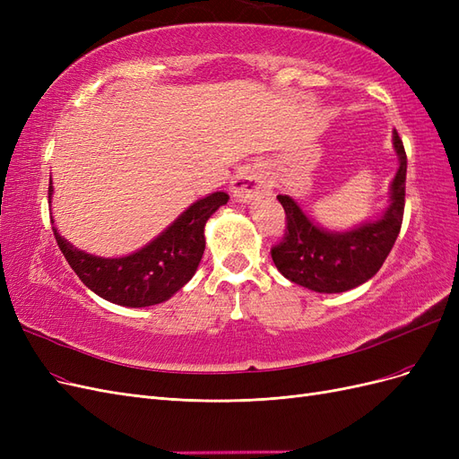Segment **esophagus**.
Instances as JSON below:
<instances>
[{
  "instance_id": "obj_1",
  "label": "esophagus",
  "mask_w": 459,
  "mask_h": 459,
  "mask_svg": "<svg viewBox=\"0 0 459 459\" xmlns=\"http://www.w3.org/2000/svg\"><path fill=\"white\" fill-rule=\"evenodd\" d=\"M264 191H268V184L255 172H243L233 182V195L239 201L253 199L255 195H260Z\"/></svg>"
}]
</instances>
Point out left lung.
<instances>
[{
    "instance_id": "8db88e82",
    "label": "left lung",
    "mask_w": 459,
    "mask_h": 459,
    "mask_svg": "<svg viewBox=\"0 0 459 459\" xmlns=\"http://www.w3.org/2000/svg\"><path fill=\"white\" fill-rule=\"evenodd\" d=\"M400 169L393 179L391 206L375 224L346 233H329L314 226L299 204L277 195L285 211V233L272 247V260L287 280L316 290L342 293L366 283L379 272L398 238L406 203V151L394 130Z\"/></svg>"
}]
</instances>
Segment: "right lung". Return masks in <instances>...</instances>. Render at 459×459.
<instances>
[{"instance_id":"obj_1","label":"right lung","mask_w":459,"mask_h":459,"mask_svg":"<svg viewBox=\"0 0 459 459\" xmlns=\"http://www.w3.org/2000/svg\"><path fill=\"white\" fill-rule=\"evenodd\" d=\"M49 182V195H51ZM228 193H212L179 216L142 251L124 258H100L78 251L53 228L61 253L82 283L101 299L120 307L143 308L169 300L195 273L204 253V224Z\"/></svg>"}]
</instances>
